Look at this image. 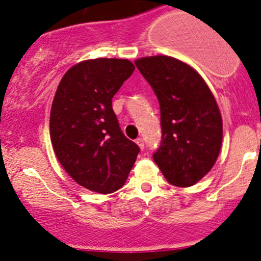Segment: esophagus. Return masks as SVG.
<instances>
[{
    "label": "esophagus",
    "instance_id": "esophagus-1",
    "mask_svg": "<svg viewBox=\"0 0 261 261\" xmlns=\"http://www.w3.org/2000/svg\"><path fill=\"white\" fill-rule=\"evenodd\" d=\"M136 144H138L139 147H140L141 150H144V147H145V144H144L143 139H136Z\"/></svg>",
    "mask_w": 261,
    "mask_h": 261
}]
</instances>
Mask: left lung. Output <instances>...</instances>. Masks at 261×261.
<instances>
[{
	"mask_svg": "<svg viewBox=\"0 0 261 261\" xmlns=\"http://www.w3.org/2000/svg\"><path fill=\"white\" fill-rule=\"evenodd\" d=\"M160 105L163 139L152 158L165 179L191 187L215 165L222 144V117L203 78L167 55L135 60Z\"/></svg>",
	"mask_w": 261,
	"mask_h": 261,
	"instance_id": "obj_1",
	"label": "left lung"
}]
</instances>
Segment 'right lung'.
<instances>
[{"instance_id":"1","label":"right lung","mask_w":261,"mask_h":261,"mask_svg":"<svg viewBox=\"0 0 261 261\" xmlns=\"http://www.w3.org/2000/svg\"><path fill=\"white\" fill-rule=\"evenodd\" d=\"M134 70L127 59L84 60L65 73L55 92L53 149L73 180L92 192L120 189L140 151L123 135L112 110V97Z\"/></svg>"}]
</instances>
